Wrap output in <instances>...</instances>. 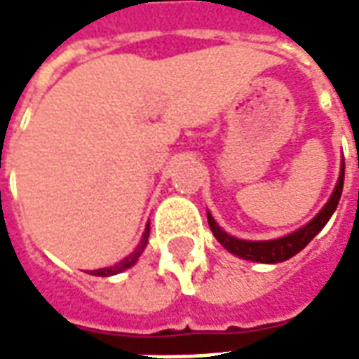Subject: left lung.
Segmentation results:
<instances>
[{
	"label": "left lung",
	"instance_id": "obj_1",
	"mask_svg": "<svg viewBox=\"0 0 359 359\" xmlns=\"http://www.w3.org/2000/svg\"><path fill=\"white\" fill-rule=\"evenodd\" d=\"M342 187H344V161L340 165L337 187L332 190L329 202L323 205V210L319 211L309 223L300 226L298 231L286 234V236H280V238H273V241H242V238H236L233 234L225 233L215 223V219L211 217L210 211H208V223H210L211 233L217 238L219 244L234 256L242 257V259H250V262H257V264H280V262L290 259L300 250L306 248L309 242L313 241V236L327 225V221L331 219L337 205H339Z\"/></svg>",
	"mask_w": 359,
	"mask_h": 359
}]
</instances>
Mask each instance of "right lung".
Wrapping results in <instances>:
<instances>
[{
	"label": "right lung",
	"mask_w": 359,
	"mask_h": 359,
	"mask_svg": "<svg viewBox=\"0 0 359 359\" xmlns=\"http://www.w3.org/2000/svg\"><path fill=\"white\" fill-rule=\"evenodd\" d=\"M148 238H149V223L146 225V231H144V234H142L140 244L136 246V250H134L130 256H126L125 259H121L118 264L111 265V267H103V269L90 271V275H95V277H111V275H117V273H123V271H126L128 267H133V265L138 262V257L142 256L144 248L148 246Z\"/></svg>",
	"instance_id": "1"
}]
</instances>
